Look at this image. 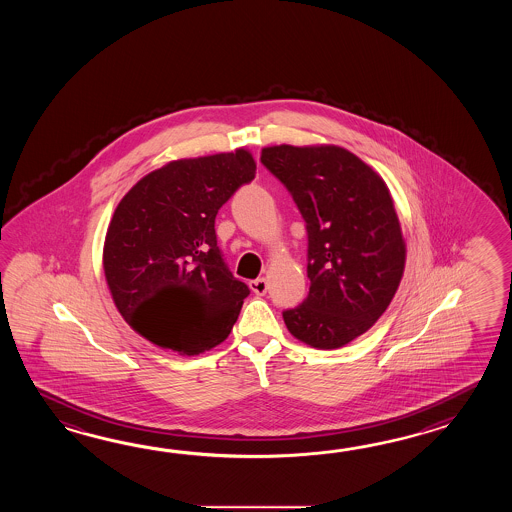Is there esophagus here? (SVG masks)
Instances as JSON below:
<instances>
[{"instance_id":"1","label":"esophagus","mask_w":512,"mask_h":512,"mask_svg":"<svg viewBox=\"0 0 512 512\" xmlns=\"http://www.w3.org/2000/svg\"><path fill=\"white\" fill-rule=\"evenodd\" d=\"M249 287H251V291L254 294H258V296H263V294L267 293V289H269V285H267V280L265 278H256V280H252L249 283Z\"/></svg>"}]
</instances>
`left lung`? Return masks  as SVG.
Returning <instances> with one entry per match:
<instances>
[{"instance_id": "left-lung-1", "label": "left lung", "mask_w": 512, "mask_h": 512, "mask_svg": "<svg viewBox=\"0 0 512 512\" xmlns=\"http://www.w3.org/2000/svg\"><path fill=\"white\" fill-rule=\"evenodd\" d=\"M261 163L293 194L309 238V294L283 322L311 348H342L381 318L403 280L406 241L390 188L335 144L267 146Z\"/></svg>"}]
</instances>
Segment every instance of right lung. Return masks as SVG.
I'll return each instance as SVG.
<instances>
[{"mask_svg": "<svg viewBox=\"0 0 512 512\" xmlns=\"http://www.w3.org/2000/svg\"><path fill=\"white\" fill-rule=\"evenodd\" d=\"M256 175L247 148L177 159L144 175L109 221L102 265L133 331L194 357L229 337L249 287L230 274L216 214Z\"/></svg>", "mask_w": 512, "mask_h": 512, "instance_id": "1", "label": "right lung"}]
</instances>
